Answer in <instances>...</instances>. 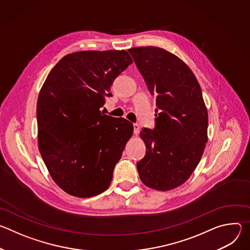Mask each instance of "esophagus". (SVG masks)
Here are the masks:
<instances>
[{"label":"esophagus","instance_id":"1","mask_svg":"<svg viewBox=\"0 0 250 250\" xmlns=\"http://www.w3.org/2000/svg\"><path fill=\"white\" fill-rule=\"evenodd\" d=\"M139 129H140V126L138 124H133V132L135 135H137L139 133Z\"/></svg>","mask_w":250,"mask_h":250}]
</instances>
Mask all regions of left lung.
<instances>
[{"label":"left lung","mask_w":250,"mask_h":250,"mask_svg":"<svg viewBox=\"0 0 250 250\" xmlns=\"http://www.w3.org/2000/svg\"><path fill=\"white\" fill-rule=\"evenodd\" d=\"M148 91L156 97L155 127L144 128L146 156L136 163L140 180L158 191L185 183L208 141V112L201 87L188 65L154 46L128 49Z\"/></svg>","instance_id":"8db88e82"}]
</instances>
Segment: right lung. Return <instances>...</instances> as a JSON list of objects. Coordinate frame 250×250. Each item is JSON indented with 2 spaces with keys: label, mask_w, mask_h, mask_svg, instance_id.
I'll return each mask as SVG.
<instances>
[{
  "label": "right lung",
  "mask_w": 250,
  "mask_h": 250,
  "mask_svg": "<svg viewBox=\"0 0 250 250\" xmlns=\"http://www.w3.org/2000/svg\"><path fill=\"white\" fill-rule=\"evenodd\" d=\"M132 59L125 50L79 51L58 61L39 95V149L54 182L79 198L109 188L133 125L101 113Z\"/></svg>",
  "instance_id": "1"
}]
</instances>
